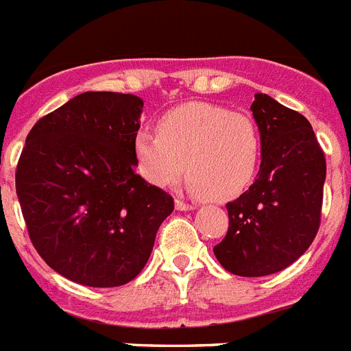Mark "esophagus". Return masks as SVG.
Here are the masks:
<instances>
[{"mask_svg":"<svg viewBox=\"0 0 351 351\" xmlns=\"http://www.w3.org/2000/svg\"><path fill=\"white\" fill-rule=\"evenodd\" d=\"M176 208H178L179 211L195 210V206H193V204H190V202H184L182 199H176Z\"/></svg>","mask_w":351,"mask_h":351,"instance_id":"esophagus-1","label":"esophagus"}]
</instances>
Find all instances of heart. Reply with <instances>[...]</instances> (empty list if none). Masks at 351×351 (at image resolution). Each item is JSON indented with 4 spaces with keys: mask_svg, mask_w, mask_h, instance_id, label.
<instances>
[{
    "mask_svg": "<svg viewBox=\"0 0 351 351\" xmlns=\"http://www.w3.org/2000/svg\"><path fill=\"white\" fill-rule=\"evenodd\" d=\"M132 147L141 176L150 184H178L186 163L190 192L230 201L253 182L262 138L253 118L244 112L190 102L161 117L158 134L138 130Z\"/></svg>",
    "mask_w": 351,
    "mask_h": 351,
    "instance_id": "obj_1",
    "label": "heart"
}]
</instances>
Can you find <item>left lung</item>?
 Masks as SVG:
<instances>
[{
	"mask_svg": "<svg viewBox=\"0 0 351 351\" xmlns=\"http://www.w3.org/2000/svg\"><path fill=\"white\" fill-rule=\"evenodd\" d=\"M262 138L258 176L228 202L230 228L213 247L237 276H267L296 262L319 230L326 161L303 114L256 93L251 106Z\"/></svg>",
	"mask_w": 351,
	"mask_h": 351,
	"instance_id": "8db88e82",
	"label": "left lung"
}]
</instances>
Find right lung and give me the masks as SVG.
Segmentation results:
<instances>
[{
	"label": "right lung",
	"mask_w": 351,
	"mask_h": 351,
	"mask_svg": "<svg viewBox=\"0 0 351 351\" xmlns=\"http://www.w3.org/2000/svg\"><path fill=\"white\" fill-rule=\"evenodd\" d=\"M143 100L88 91L26 136L16 192L34 247L88 287H120L145 267L173 199L134 172Z\"/></svg>",
	"instance_id": "right-lung-1"
}]
</instances>
